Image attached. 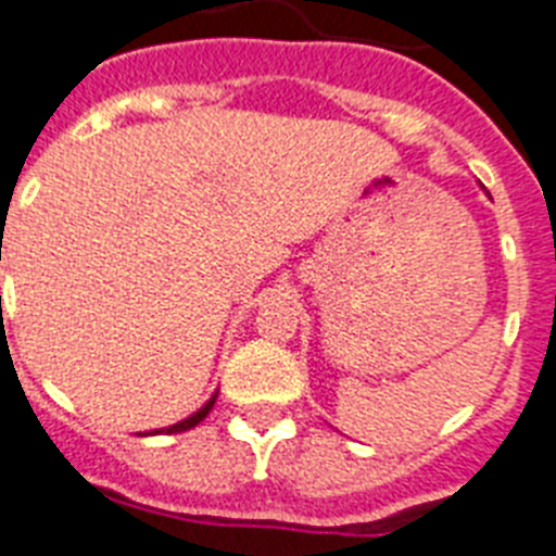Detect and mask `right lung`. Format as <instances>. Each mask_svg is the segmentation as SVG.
Segmentation results:
<instances>
[{
    "mask_svg": "<svg viewBox=\"0 0 556 556\" xmlns=\"http://www.w3.org/2000/svg\"><path fill=\"white\" fill-rule=\"evenodd\" d=\"M214 403H216V394L211 396V400H207L205 405H202L200 410H197V414H191V417L188 419H182V422H176V426H168V428H160V431H153V434H179V431H191L193 426H200L202 419L207 417V410L214 408Z\"/></svg>",
    "mask_w": 556,
    "mask_h": 556,
    "instance_id": "obj_1",
    "label": "right lung"
}]
</instances>
